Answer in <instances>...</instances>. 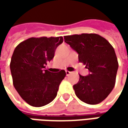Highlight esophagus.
I'll return each instance as SVG.
<instances>
[{
	"mask_svg": "<svg viewBox=\"0 0 128 128\" xmlns=\"http://www.w3.org/2000/svg\"><path fill=\"white\" fill-rule=\"evenodd\" d=\"M66 76H69V75H70V73H71V72L68 71V70H66Z\"/></svg>",
	"mask_w": 128,
	"mask_h": 128,
	"instance_id": "obj_1",
	"label": "esophagus"
}]
</instances>
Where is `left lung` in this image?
<instances>
[{"mask_svg":"<svg viewBox=\"0 0 128 128\" xmlns=\"http://www.w3.org/2000/svg\"><path fill=\"white\" fill-rule=\"evenodd\" d=\"M64 40L78 53L79 62L90 71L88 76L79 75V81L73 86L76 95L87 104L100 103L116 84L118 62L113 47L96 33L66 36Z\"/></svg>","mask_w":128,"mask_h":128,"instance_id":"obj_1","label":"left lung"}]
</instances>
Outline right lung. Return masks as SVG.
I'll return each mask as SVG.
<instances>
[{
  "mask_svg": "<svg viewBox=\"0 0 128 128\" xmlns=\"http://www.w3.org/2000/svg\"><path fill=\"white\" fill-rule=\"evenodd\" d=\"M63 38H30L18 45L10 64L12 83L18 94L33 107H42L55 99L66 71L43 70L54 58Z\"/></svg>",
  "mask_w": 128,
  "mask_h": 128,
  "instance_id": "1",
  "label": "right lung"
}]
</instances>
